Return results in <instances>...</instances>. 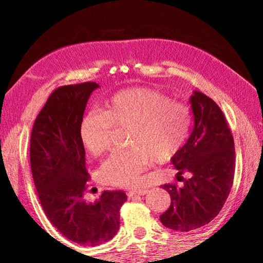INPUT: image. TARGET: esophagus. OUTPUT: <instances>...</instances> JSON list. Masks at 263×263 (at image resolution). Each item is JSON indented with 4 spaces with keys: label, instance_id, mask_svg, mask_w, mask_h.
I'll list each match as a JSON object with an SVG mask.
<instances>
[{
    "label": "esophagus",
    "instance_id": "1",
    "mask_svg": "<svg viewBox=\"0 0 263 263\" xmlns=\"http://www.w3.org/2000/svg\"><path fill=\"white\" fill-rule=\"evenodd\" d=\"M145 194H147V189H134L128 193V196L132 197L134 195H145Z\"/></svg>",
    "mask_w": 263,
    "mask_h": 263
}]
</instances>
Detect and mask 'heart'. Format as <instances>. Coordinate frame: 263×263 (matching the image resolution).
Listing matches in <instances>:
<instances>
[{
	"instance_id": "1",
	"label": "heart",
	"mask_w": 263,
	"mask_h": 263,
	"mask_svg": "<svg viewBox=\"0 0 263 263\" xmlns=\"http://www.w3.org/2000/svg\"><path fill=\"white\" fill-rule=\"evenodd\" d=\"M190 124L192 115L185 104L172 102L156 89L129 88L107 99L102 112L84 115L79 134L85 149L97 157L109 147L112 127L130 128L132 149L111 154L100 167V177L109 184L132 186L139 184L152 161L164 163L181 149Z\"/></svg>"
}]
</instances>
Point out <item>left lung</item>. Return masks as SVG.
I'll return each mask as SVG.
<instances>
[{
  "label": "left lung",
  "instance_id": "8db88e82",
  "mask_svg": "<svg viewBox=\"0 0 263 263\" xmlns=\"http://www.w3.org/2000/svg\"><path fill=\"white\" fill-rule=\"evenodd\" d=\"M194 128L188 141L171 158L183 184H164L171 204L160 215L165 228L188 232L217 217L235 175V142L224 114L214 100L194 91L190 97ZM189 173L190 178L181 177Z\"/></svg>",
  "mask_w": 263,
  "mask_h": 263
}]
</instances>
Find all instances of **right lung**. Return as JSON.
<instances>
[{
    "instance_id": "add662e5",
    "label": "right lung",
    "mask_w": 263,
    "mask_h": 263,
    "mask_svg": "<svg viewBox=\"0 0 263 263\" xmlns=\"http://www.w3.org/2000/svg\"><path fill=\"white\" fill-rule=\"evenodd\" d=\"M98 87L82 82L55 89L35 118L30 141L31 171L45 215L66 238L88 247L114 238L127 201L121 190H105L95 202L84 197L89 175L79 127Z\"/></svg>"
}]
</instances>
